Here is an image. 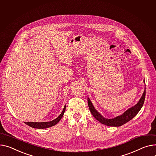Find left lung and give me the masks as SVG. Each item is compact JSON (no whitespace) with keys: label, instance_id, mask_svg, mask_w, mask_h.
I'll return each mask as SVG.
<instances>
[{"label":"left lung","instance_id":"obj_1","mask_svg":"<svg viewBox=\"0 0 156 156\" xmlns=\"http://www.w3.org/2000/svg\"><path fill=\"white\" fill-rule=\"evenodd\" d=\"M144 81L145 82V81ZM145 97H146V88H145L142 97L140 98V100L136 105L127 110L126 112H124L122 115L112 119H105L104 117H102L95 109L94 107L92 105V103L91 102L89 98H88V103L90 111L92 115L101 123H103L104 124V125L110 127H119L130 121L137 115L143 106L145 100Z\"/></svg>","mask_w":156,"mask_h":156}]
</instances>
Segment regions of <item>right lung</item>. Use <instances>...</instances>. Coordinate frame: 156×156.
I'll return each instance as SVG.
<instances>
[{
	"label": "right lung",
	"instance_id": "right-lung-1",
	"mask_svg": "<svg viewBox=\"0 0 156 156\" xmlns=\"http://www.w3.org/2000/svg\"><path fill=\"white\" fill-rule=\"evenodd\" d=\"M66 110V106H65L63 110L62 111L61 113L59 115L58 117H57L56 119L53 120V121L50 122H24L26 125L35 129H46L52 126H54L56 123L59 122V121L63 117L64 113Z\"/></svg>",
	"mask_w": 156,
	"mask_h": 156
}]
</instances>
